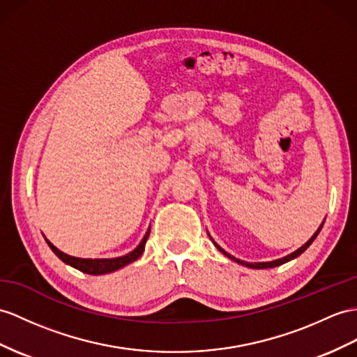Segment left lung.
I'll return each mask as SVG.
<instances>
[{"instance_id":"8db88e82","label":"left lung","mask_w":357,"mask_h":357,"mask_svg":"<svg viewBox=\"0 0 357 357\" xmlns=\"http://www.w3.org/2000/svg\"><path fill=\"white\" fill-rule=\"evenodd\" d=\"M323 225H324V221L321 222V225L318 227V230L312 234V238L306 242V244H303L298 250H295L294 253H291V255H288V256H284V257H280V259H275V260H271V262H245V260H241V259H236L234 256H231V255H229L227 251L225 250H222L218 244H216V242L211 238V234H208V238L212 239V242L215 244V247L218 248L221 253L224 255V256H227L229 259H231L233 262H236V264H239V265H244V266H247V268H253V269H265V268H275V266H280V265H283V264H286V262H289V260H292V259H295V257H298L301 253H304V251H306L307 248H309V245L312 244V242L315 241V238L318 236V233L321 231V229H323Z\"/></svg>"}]
</instances>
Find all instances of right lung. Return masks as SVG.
I'll return each instance as SVG.
<instances>
[{
    "instance_id": "obj_1",
    "label": "right lung",
    "mask_w": 357,
    "mask_h": 357,
    "mask_svg": "<svg viewBox=\"0 0 357 357\" xmlns=\"http://www.w3.org/2000/svg\"><path fill=\"white\" fill-rule=\"evenodd\" d=\"M150 236V229L146 230L145 236L142 238V241L139 242V245L133 250L130 251L128 255L126 256H119V257H112V259H82V257H74V256H69L63 251H60L57 247H54L51 242L45 238L48 247L54 251V255L65 262L66 265L73 266L78 271L86 273V274H91V275H101V274H109L113 271H118V269L127 266L128 264L135 262L139 257L142 256L144 250H145V244H146V239Z\"/></svg>"
}]
</instances>
